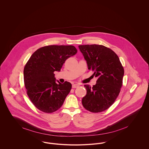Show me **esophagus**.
<instances>
[{
    "label": "esophagus",
    "instance_id": "34e87169",
    "mask_svg": "<svg viewBox=\"0 0 149 149\" xmlns=\"http://www.w3.org/2000/svg\"><path fill=\"white\" fill-rule=\"evenodd\" d=\"M79 85L77 84H73L72 85V88H76L79 87Z\"/></svg>",
    "mask_w": 149,
    "mask_h": 149
}]
</instances>
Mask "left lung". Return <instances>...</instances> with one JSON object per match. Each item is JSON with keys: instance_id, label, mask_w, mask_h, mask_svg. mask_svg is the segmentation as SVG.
Instances as JSON below:
<instances>
[{"instance_id": "obj_1", "label": "left lung", "mask_w": 149, "mask_h": 149, "mask_svg": "<svg viewBox=\"0 0 149 149\" xmlns=\"http://www.w3.org/2000/svg\"><path fill=\"white\" fill-rule=\"evenodd\" d=\"M88 68L98 78L92 88L85 85L86 94L82 104L90 112H103L111 106L120 92L124 69L113 51L99 45H79Z\"/></svg>"}]
</instances>
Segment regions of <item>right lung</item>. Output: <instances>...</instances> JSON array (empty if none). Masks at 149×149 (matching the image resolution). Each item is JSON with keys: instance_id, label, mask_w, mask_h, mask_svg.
Listing matches in <instances>:
<instances>
[{"instance_id": "right-lung-1", "label": "right lung", "mask_w": 149, "mask_h": 149, "mask_svg": "<svg viewBox=\"0 0 149 149\" xmlns=\"http://www.w3.org/2000/svg\"><path fill=\"white\" fill-rule=\"evenodd\" d=\"M77 52L72 45H50L36 50L29 58L23 71L24 85L29 99L40 111L52 113L63 104L71 84L60 83L54 72L60 71L66 60Z\"/></svg>"}]
</instances>
